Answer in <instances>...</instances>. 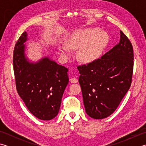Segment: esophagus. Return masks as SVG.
Masks as SVG:
<instances>
[{"mask_svg":"<svg viewBox=\"0 0 146 146\" xmlns=\"http://www.w3.org/2000/svg\"><path fill=\"white\" fill-rule=\"evenodd\" d=\"M70 81L71 82V83H77L78 82V80H77L76 78H71L70 79Z\"/></svg>","mask_w":146,"mask_h":146,"instance_id":"34e87169","label":"esophagus"}]
</instances>
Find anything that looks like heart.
<instances>
[{
  "instance_id": "heart-1",
  "label": "heart",
  "mask_w": 146,
  "mask_h": 146,
  "mask_svg": "<svg viewBox=\"0 0 146 146\" xmlns=\"http://www.w3.org/2000/svg\"><path fill=\"white\" fill-rule=\"evenodd\" d=\"M108 41V35L99 31L97 28H86L75 31L65 43L66 46L60 48L62 56H70L69 49H79L78 57L83 63H91L97 60L103 52Z\"/></svg>"
}]
</instances>
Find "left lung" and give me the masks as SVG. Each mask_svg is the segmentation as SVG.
<instances>
[{
    "instance_id": "8db88e82",
    "label": "left lung",
    "mask_w": 146,
    "mask_h": 146,
    "mask_svg": "<svg viewBox=\"0 0 146 146\" xmlns=\"http://www.w3.org/2000/svg\"><path fill=\"white\" fill-rule=\"evenodd\" d=\"M120 33L119 44L100 59L78 66L85 111L93 119L110 116L131 85L133 48L122 31Z\"/></svg>"
}]
</instances>
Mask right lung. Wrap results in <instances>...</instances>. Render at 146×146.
<instances>
[{
  "label": "right lung",
  "mask_w": 146,
  "mask_h": 146,
  "mask_svg": "<svg viewBox=\"0 0 146 146\" xmlns=\"http://www.w3.org/2000/svg\"><path fill=\"white\" fill-rule=\"evenodd\" d=\"M24 32L15 44L13 66L16 89L20 97L33 115L43 120L57 115L69 78L68 69L50 60L41 58L30 62L26 56Z\"/></svg>",
  "instance_id": "right-lung-1"
}]
</instances>
